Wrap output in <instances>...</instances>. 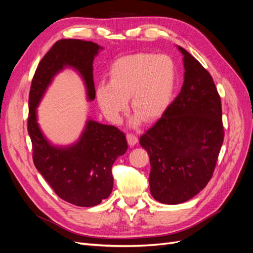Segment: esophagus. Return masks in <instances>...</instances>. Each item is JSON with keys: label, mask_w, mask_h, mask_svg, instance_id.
Masks as SVG:
<instances>
[{"label": "esophagus", "mask_w": 253, "mask_h": 253, "mask_svg": "<svg viewBox=\"0 0 253 253\" xmlns=\"http://www.w3.org/2000/svg\"><path fill=\"white\" fill-rule=\"evenodd\" d=\"M126 140H127V143L131 145V147H134V145L138 142V137H137L136 135L134 134H131L128 133L126 134Z\"/></svg>", "instance_id": "34e87169"}]
</instances>
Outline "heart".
<instances>
[{"label": "heart", "instance_id": "b5f03b06", "mask_svg": "<svg viewBox=\"0 0 253 253\" xmlns=\"http://www.w3.org/2000/svg\"><path fill=\"white\" fill-rule=\"evenodd\" d=\"M176 85V67L166 55L138 52L115 60L109 71V83L96 87V100L104 116L118 124L122 113L131 109L136 113L132 126L142 118L154 121L165 114L172 101Z\"/></svg>", "mask_w": 253, "mask_h": 253}]
</instances>
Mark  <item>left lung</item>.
I'll return each instance as SVG.
<instances>
[{
  "mask_svg": "<svg viewBox=\"0 0 253 253\" xmlns=\"http://www.w3.org/2000/svg\"><path fill=\"white\" fill-rule=\"evenodd\" d=\"M177 48L185 67L180 93L139 139L150 157L151 194L167 205L185 203L207 186L224 141L220 97L211 75Z\"/></svg>",
  "mask_w": 253,
  "mask_h": 253,
  "instance_id": "obj_1",
  "label": "left lung"
}]
</instances>
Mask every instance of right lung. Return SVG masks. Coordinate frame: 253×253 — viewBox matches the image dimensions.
Returning a JSON list of instances; mask_svg holds the SVG:
<instances>
[{
    "label": "right lung",
    "mask_w": 253,
    "mask_h": 253,
    "mask_svg": "<svg viewBox=\"0 0 253 253\" xmlns=\"http://www.w3.org/2000/svg\"><path fill=\"white\" fill-rule=\"evenodd\" d=\"M101 49L90 41L56 42L38 65L29 91L27 128L34 164L60 198L78 207H93L110 196L114 183L112 166L127 150L126 135L116 126L88 118L77 141L65 147L55 145L38 124L37 108L56 75L67 67L80 75L87 101H93V62Z\"/></svg>",
    "instance_id": "1"
}]
</instances>
